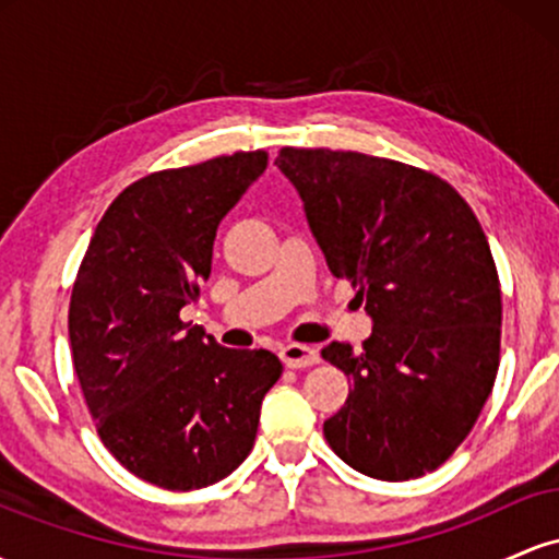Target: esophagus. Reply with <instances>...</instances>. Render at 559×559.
<instances>
[{"mask_svg": "<svg viewBox=\"0 0 559 559\" xmlns=\"http://www.w3.org/2000/svg\"><path fill=\"white\" fill-rule=\"evenodd\" d=\"M281 360H284L286 368H310V365L320 362V355L312 346H305V344H286L284 349H281Z\"/></svg>", "mask_w": 559, "mask_h": 559, "instance_id": "34e87169", "label": "esophagus"}]
</instances>
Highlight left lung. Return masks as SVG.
<instances>
[{
	"label": "left lung",
	"instance_id": "1",
	"mask_svg": "<svg viewBox=\"0 0 559 559\" xmlns=\"http://www.w3.org/2000/svg\"><path fill=\"white\" fill-rule=\"evenodd\" d=\"M275 165L331 273L373 318L360 355L338 342L320 352L352 381L325 441L370 478L426 476L473 431L499 370L502 288L484 228L444 178L415 165L299 146Z\"/></svg>",
	"mask_w": 559,
	"mask_h": 559
}]
</instances>
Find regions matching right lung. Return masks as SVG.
I'll list each match as a JSON object with an SVG mask.
<instances>
[{"label": "right lung", "mask_w": 559, "mask_h": 559, "mask_svg": "<svg viewBox=\"0 0 559 559\" xmlns=\"http://www.w3.org/2000/svg\"><path fill=\"white\" fill-rule=\"evenodd\" d=\"M265 168L254 150L139 178L102 215L75 275L68 333L88 415L112 457L159 489L230 476L284 373L273 352L226 349L181 320L210 278L217 223Z\"/></svg>", "instance_id": "1"}]
</instances>
